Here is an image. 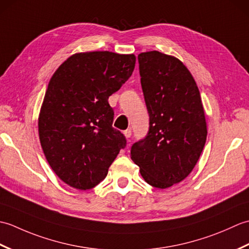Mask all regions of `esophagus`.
Instances as JSON below:
<instances>
[{
  "mask_svg": "<svg viewBox=\"0 0 249 249\" xmlns=\"http://www.w3.org/2000/svg\"><path fill=\"white\" fill-rule=\"evenodd\" d=\"M124 136L126 137V138H130L131 137V130L130 129H126V130H124Z\"/></svg>",
  "mask_w": 249,
  "mask_h": 249,
  "instance_id": "1",
  "label": "esophagus"
}]
</instances>
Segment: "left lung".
Listing matches in <instances>:
<instances>
[{"label": "left lung", "mask_w": 249, "mask_h": 249, "mask_svg": "<svg viewBox=\"0 0 249 249\" xmlns=\"http://www.w3.org/2000/svg\"><path fill=\"white\" fill-rule=\"evenodd\" d=\"M138 61L150 127L130 155L144 181L163 189L182 182L197 163L208 135L204 110L194 77L177 57L149 51Z\"/></svg>", "instance_id": "8db88e82"}]
</instances>
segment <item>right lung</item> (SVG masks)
Returning <instances> with one entry per match:
<instances>
[{
	"label": "right lung",
	"instance_id": "1",
	"mask_svg": "<svg viewBox=\"0 0 249 249\" xmlns=\"http://www.w3.org/2000/svg\"><path fill=\"white\" fill-rule=\"evenodd\" d=\"M135 64L134 54L81 52L51 77L38 118L39 140L52 170L70 186H96L126 146L124 135L112 127L108 98L128 80Z\"/></svg>",
	"mask_w": 249,
	"mask_h": 249
}]
</instances>
